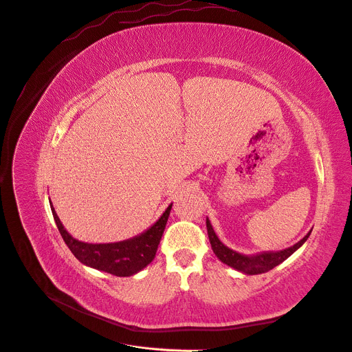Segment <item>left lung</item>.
<instances>
[{
    "instance_id": "left-lung-1",
    "label": "left lung",
    "mask_w": 352,
    "mask_h": 352,
    "mask_svg": "<svg viewBox=\"0 0 352 352\" xmlns=\"http://www.w3.org/2000/svg\"><path fill=\"white\" fill-rule=\"evenodd\" d=\"M207 231H208V238L211 243V248L214 251V254L218 256V260L221 263L227 264L228 267L247 274V275H256V274H264L270 270H272L274 267L280 265L283 261H285L288 256H291L295 251H297L300 247H302V244L307 241L311 231L298 241L295 245L285 248L283 251H268V252H260L255 255H243L239 254L231 248H228L227 245H224L223 243L219 241V238L217 236L210 219L207 218Z\"/></svg>"
}]
</instances>
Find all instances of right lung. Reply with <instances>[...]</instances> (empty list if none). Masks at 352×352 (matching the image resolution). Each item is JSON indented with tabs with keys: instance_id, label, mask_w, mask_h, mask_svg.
<instances>
[{
	"instance_id": "obj_1",
	"label": "right lung",
	"mask_w": 352,
	"mask_h": 352,
	"mask_svg": "<svg viewBox=\"0 0 352 352\" xmlns=\"http://www.w3.org/2000/svg\"><path fill=\"white\" fill-rule=\"evenodd\" d=\"M171 207L173 202L157 219V223L142 234L125 239V241L109 244H88L72 238L64 228L52 204L51 211L67 247L76 255L80 263L117 276H131L144 270L154 260L166 221L170 217Z\"/></svg>"
}]
</instances>
